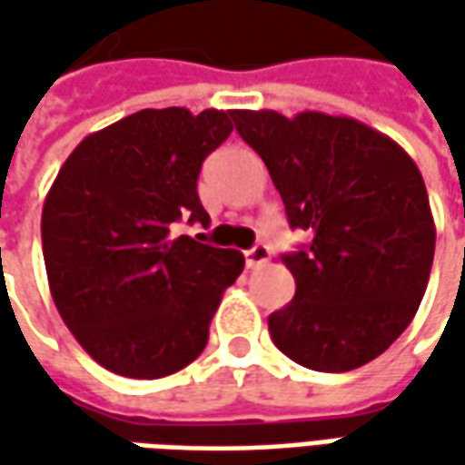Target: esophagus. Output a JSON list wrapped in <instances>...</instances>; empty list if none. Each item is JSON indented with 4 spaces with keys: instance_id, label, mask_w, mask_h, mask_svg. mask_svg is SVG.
Instances as JSON below:
<instances>
[{
    "instance_id": "34e87169",
    "label": "esophagus",
    "mask_w": 465,
    "mask_h": 465,
    "mask_svg": "<svg viewBox=\"0 0 465 465\" xmlns=\"http://www.w3.org/2000/svg\"><path fill=\"white\" fill-rule=\"evenodd\" d=\"M269 259H272V248L263 245V242L253 245L251 251H245V266H248V269H259L263 263H269Z\"/></svg>"
}]
</instances>
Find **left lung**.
<instances>
[{"mask_svg": "<svg viewBox=\"0 0 465 465\" xmlns=\"http://www.w3.org/2000/svg\"><path fill=\"white\" fill-rule=\"evenodd\" d=\"M259 153L292 230L311 242L282 256L295 297L269 315L279 351L321 372L367 365L420 308L435 259V220L420 168L357 118L232 111Z\"/></svg>", "mask_w": 465, "mask_h": 465, "instance_id": "obj_1", "label": "left lung"}]
</instances>
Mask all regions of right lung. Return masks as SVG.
Masks as SVG:
<instances>
[{"label":"right lung","mask_w":465,"mask_h":465,"mask_svg":"<svg viewBox=\"0 0 465 465\" xmlns=\"http://www.w3.org/2000/svg\"><path fill=\"white\" fill-rule=\"evenodd\" d=\"M232 114L144 108L84 136L41 217L51 297L80 347L105 370L154 381L206 347L241 251L173 232L209 223L196 181L232 132Z\"/></svg>","instance_id":"obj_1"}]
</instances>
